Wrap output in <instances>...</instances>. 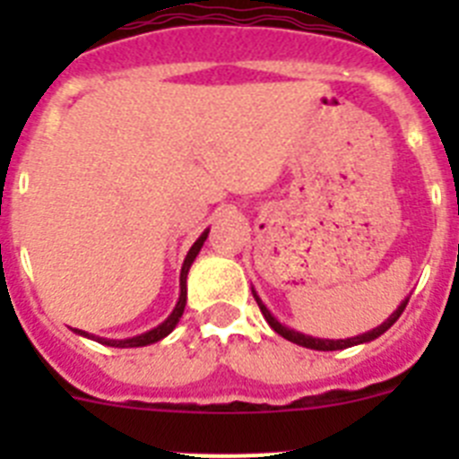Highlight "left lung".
Returning <instances> with one entry per match:
<instances>
[{
	"instance_id": "1",
	"label": "left lung",
	"mask_w": 459,
	"mask_h": 459,
	"mask_svg": "<svg viewBox=\"0 0 459 459\" xmlns=\"http://www.w3.org/2000/svg\"><path fill=\"white\" fill-rule=\"evenodd\" d=\"M253 296H255V301H257L259 310H262V315H264V319H266V322H269V326L273 328L275 333H278V335H282V338H285V340H290V342H294V344H301V347H307V350H319V351H335V350H347V347H354V344H363V342H370V340L379 338L381 333H386L388 328H391L393 324H395L397 319H400V315H403V312H404V307H407V303H409V299H404V301L400 303V306H397V310L393 312V315H391V317L386 319V322L381 324V326L372 328V331H368V333H363V335H356V338H347V340H322V338H312V335H303V333H299V331H294V328H287V326H282V324H280L278 319H275L273 315H271V312H269V307H266L264 303L259 301V296L255 294V290H253Z\"/></svg>"
}]
</instances>
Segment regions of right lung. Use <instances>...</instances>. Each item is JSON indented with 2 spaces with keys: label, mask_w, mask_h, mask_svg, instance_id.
Returning <instances> with one entry per match:
<instances>
[{
  "label": "right lung",
  "mask_w": 459,
  "mask_h": 459,
  "mask_svg": "<svg viewBox=\"0 0 459 459\" xmlns=\"http://www.w3.org/2000/svg\"><path fill=\"white\" fill-rule=\"evenodd\" d=\"M206 237H209V230H206V232H202V237L193 243V248H190V250H188V255H186L184 266H181V278H179V285H181L179 301H177V306H174L172 315H169V317L165 319V322L160 324V326L152 328V331H147V333L135 335V338H128V340H108V338H96V335L84 333V331H80V328H75V333H78V335H84V338L96 340V342L108 344V347H121V350H126V347H144V344H153V342H158V340H163L165 335L172 333L174 326H177V324H179L181 315H184V307H186V278H188L190 264H193L195 257H197V253H200V248H202V246H204Z\"/></svg>",
  "instance_id": "add662e5"
}]
</instances>
